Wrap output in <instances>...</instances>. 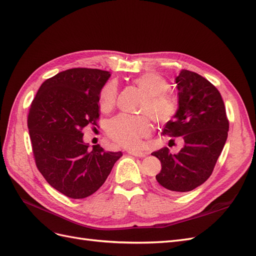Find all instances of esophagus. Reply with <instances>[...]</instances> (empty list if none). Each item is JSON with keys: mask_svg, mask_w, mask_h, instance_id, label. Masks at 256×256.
<instances>
[{"mask_svg": "<svg viewBox=\"0 0 256 256\" xmlns=\"http://www.w3.org/2000/svg\"><path fill=\"white\" fill-rule=\"evenodd\" d=\"M128 152H129L130 154H132V156L140 157V158H142V157H145V156H146V152H141V150H128Z\"/></svg>", "mask_w": 256, "mask_h": 256, "instance_id": "1", "label": "esophagus"}]
</instances>
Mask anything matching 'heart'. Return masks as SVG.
Masks as SVG:
<instances>
[{
	"instance_id": "b5f03b06",
	"label": "heart",
	"mask_w": 256,
	"mask_h": 256,
	"mask_svg": "<svg viewBox=\"0 0 256 256\" xmlns=\"http://www.w3.org/2000/svg\"><path fill=\"white\" fill-rule=\"evenodd\" d=\"M146 97L141 106V112L148 114L157 122H166L176 112L175 99L168 94L170 85L164 76L158 74H144L134 80ZM118 98V85L114 81L108 82L100 90L99 106L108 111L115 104ZM152 131V125L146 116H130L120 114L108 124V132L116 142L124 146L134 147Z\"/></svg>"
}]
</instances>
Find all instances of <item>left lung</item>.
I'll return each mask as SVG.
<instances>
[{
    "instance_id": "8db88e82",
    "label": "left lung",
    "mask_w": 256,
    "mask_h": 256,
    "mask_svg": "<svg viewBox=\"0 0 256 256\" xmlns=\"http://www.w3.org/2000/svg\"><path fill=\"white\" fill-rule=\"evenodd\" d=\"M175 80L178 109L162 134L182 136L184 145L174 154L166 147L152 154L161 162L154 188L166 193L187 192L204 184L212 173L228 132L226 106L210 82L189 70H182Z\"/></svg>"
}]
</instances>
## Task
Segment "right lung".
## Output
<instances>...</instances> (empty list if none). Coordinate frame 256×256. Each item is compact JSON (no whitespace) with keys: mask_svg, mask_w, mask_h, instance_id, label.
<instances>
[{"mask_svg":"<svg viewBox=\"0 0 256 256\" xmlns=\"http://www.w3.org/2000/svg\"><path fill=\"white\" fill-rule=\"evenodd\" d=\"M109 72L72 68L46 80L30 108L28 128L36 166L48 184L66 196L84 198L106 182L122 152L90 148L82 129L96 125L99 94Z\"/></svg>","mask_w":256,"mask_h":256,"instance_id":"obj_1","label":"right lung"}]
</instances>
